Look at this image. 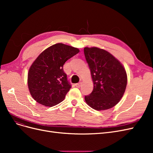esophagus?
Listing matches in <instances>:
<instances>
[{
	"label": "esophagus",
	"instance_id": "1",
	"mask_svg": "<svg viewBox=\"0 0 153 153\" xmlns=\"http://www.w3.org/2000/svg\"><path fill=\"white\" fill-rule=\"evenodd\" d=\"M82 85V83L81 82H79V83H77V84H75V86L77 87H80Z\"/></svg>",
	"mask_w": 153,
	"mask_h": 153
}]
</instances>
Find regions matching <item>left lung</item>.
I'll return each mask as SVG.
<instances>
[{
    "label": "left lung",
    "mask_w": 153,
    "mask_h": 153,
    "mask_svg": "<svg viewBox=\"0 0 153 153\" xmlns=\"http://www.w3.org/2000/svg\"><path fill=\"white\" fill-rule=\"evenodd\" d=\"M84 55L94 83L91 93L85 96L86 103L96 110L112 108L126 89V71L121 62L105 50L85 47Z\"/></svg>",
    "instance_id": "1"
}]
</instances>
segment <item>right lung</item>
<instances>
[{
	"label": "right lung",
	"mask_w": 153,
	"mask_h": 153,
	"mask_svg": "<svg viewBox=\"0 0 153 153\" xmlns=\"http://www.w3.org/2000/svg\"><path fill=\"white\" fill-rule=\"evenodd\" d=\"M78 52L76 48L57 43L44 50L36 59L29 71L28 86L37 102L53 106L65 98L71 85L63 66Z\"/></svg>",
	"instance_id": "obj_1"
}]
</instances>
